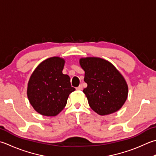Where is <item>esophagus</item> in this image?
<instances>
[{"mask_svg": "<svg viewBox=\"0 0 156 156\" xmlns=\"http://www.w3.org/2000/svg\"><path fill=\"white\" fill-rule=\"evenodd\" d=\"M82 88H82V85H80V86H79L78 87L76 88V90H82Z\"/></svg>", "mask_w": 156, "mask_h": 156, "instance_id": "obj_1", "label": "esophagus"}]
</instances>
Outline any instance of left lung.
<instances>
[{
    "label": "left lung",
    "instance_id": "left-lung-1",
    "mask_svg": "<svg viewBox=\"0 0 156 156\" xmlns=\"http://www.w3.org/2000/svg\"><path fill=\"white\" fill-rule=\"evenodd\" d=\"M87 87L83 93L90 108L106 115L118 111L128 97L129 87L124 76L108 61L100 57L80 58Z\"/></svg>",
    "mask_w": 156,
    "mask_h": 156
}]
</instances>
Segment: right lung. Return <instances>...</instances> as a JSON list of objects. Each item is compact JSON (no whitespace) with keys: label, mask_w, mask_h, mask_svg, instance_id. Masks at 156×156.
<instances>
[{"label":"right lung","mask_w":156,"mask_h":156,"mask_svg":"<svg viewBox=\"0 0 156 156\" xmlns=\"http://www.w3.org/2000/svg\"><path fill=\"white\" fill-rule=\"evenodd\" d=\"M65 62L59 57L48 58L36 67L30 76L27 95L38 114L55 116L66 107L69 94L75 90L69 76L62 72Z\"/></svg>","instance_id":"add662e5"}]
</instances>
